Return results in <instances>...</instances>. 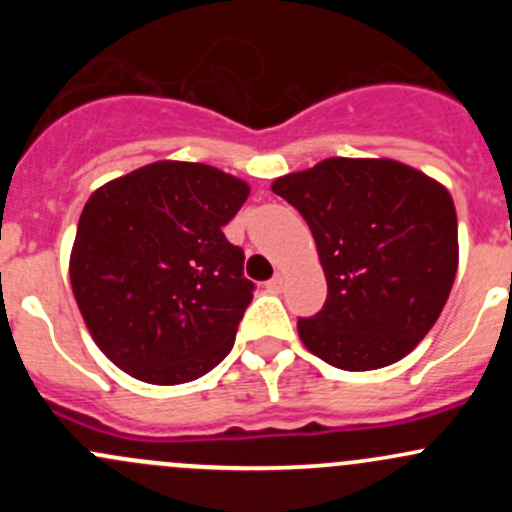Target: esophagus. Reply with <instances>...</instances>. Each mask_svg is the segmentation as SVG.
I'll return each mask as SVG.
<instances>
[{
  "label": "esophagus",
  "instance_id": "34e87169",
  "mask_svg": "<svg viewBox=\"0 0 512 512\" xmlns=\"http://www.w3.org/2000/svg\"><path fill=\"white\" fill-rule=\"evenodd\" d=\"M282 285H285V277H282L280 272H277V275L272 277L270 282H267V289H270V292H280Z\"/></svg>",
  "mask_w": 512,
  "mask_h": 512
}]
</instances>
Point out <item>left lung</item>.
I'll list each match as a JSON object with an SVG mask.
<instances>
[{
    "label": "left lung",
    "mask_w": 512,
    "mask_h": 512,
    "mask_svg": "<svg viewBox=\"0 0 512 512\" xmlns=\"http://www.w3.org/2000/svg\"><path fill=\"white\" fill-rule=\"evenodd\" d=\"M317 242L327 302L299 319L304 347L344 371L406 356L436 324L458 270L448 190L389 158H327L272 183Z\"/></svg>",
    "instance_id": "8db88e82"
}]
</instances>
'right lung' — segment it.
Returning <instances> with one entry per match:
<instances>
[{
  "mask_svg": "<svg viewBox=\"0 0 512 512\" xmlns=\"http://www.w3.org/2000/svg\"><path fill=\"white\" fill-rule=\"evenodd\" d=\"M250 195L213 165L158 160L84 205L69 277L103 354L146 384L200 379L230 354L252 302L223 227Z\"/></svg>",
  "mask_w": 512,
  "mask_h": 512,
  "instance_id": "add662e5",
  "label": "right lung"
}]
</instances>
